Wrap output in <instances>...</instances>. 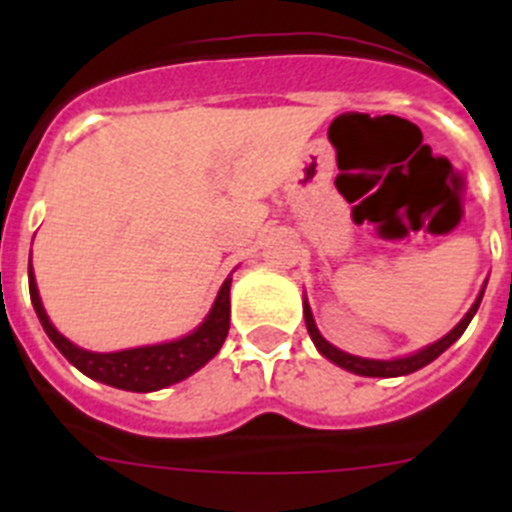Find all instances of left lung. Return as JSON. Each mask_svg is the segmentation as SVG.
<instances>
[{"label":"left lung","mask_w":512,"mask_h":512,"mask_svg":"<svg viewBox=\"0 0 512 512\" xmlns=\"http://www.w3.org/2000/svg\"><path fill=\"white\" fill-rule=\"evenodd\" d=\"M482 295H485V287H482V292H479V297L474 300V305L469 307L467 315L461 318V323L456 325L451 333H446L441 341L431 343V346L420 348L418 354L402 356V359H390V361L361 359V356H351V354H346V351H341V348L330 346V343L320 336L318 325H315V320H312V312H310V305H307V300H305V325H307V333H310L312 343L318 346L320 354H323L325 359L333 361V364L341 366V369H346V372L361 374V377H402V374L418 372V369H423L425 364H431L433 359H438V356H441L443 351H446V348H449L451 343H454L456 338L464 333V330H467V325L472 323V318H474V312H477L479 302H482Z\"/></svg>","instance_id":"left-lung-1"}]
</instances>
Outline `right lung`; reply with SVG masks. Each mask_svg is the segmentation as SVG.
Returning <instances> with one entry per match:
<instances>
[{"label":"right lung","instance_id":"obj_1","mask_svg":"<svg viewBox=\"0 0 512 512\" xmlns=\"http://www.w3.org/2000/svg\"><path fill=\"white\" fill-rule=\"evenodd\" d=\"M30 277V300H33L38 320L43 330L48 333L56 348L61 351L71 364L79 369L81 374L97 379V382L110 384L117 390L128 392H156L164 390L169 384L182 382L189 374L207 364L212 356L220 351V346L228 338L230 328V277L225 279L220 292L215 297L210 315L205 323L197 330H192L189 336L179 338V341L158 343V346H140L128 348V351H115V354H94V351H84V348L74 346L69 338H63L53 323L48 320L40 302L38 287H35L33 266L27 269Z\"/></svg>","mask_w":512,"mask_h":512}]
</instances>
